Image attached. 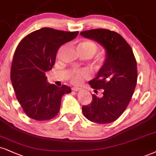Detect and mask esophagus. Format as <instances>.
<instances>
[{"label":"esophagus","mask_w":156,"mask_h":156,"mask_svg":"<svg viewBox=\"0 0 156 156\" xmlns=\"http://www.w3.org/2000/svg\"><path fill=\"white\" fill-rule=\"evenodd\" d=\"M72 90H74V91H79V90H80V88L76 87H73Z\"/></svg>","instance_id":"34e87169"}]
</instances>
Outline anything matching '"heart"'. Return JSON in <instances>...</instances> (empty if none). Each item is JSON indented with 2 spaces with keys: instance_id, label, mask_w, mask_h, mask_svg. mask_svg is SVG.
Listing matches in <instances>:
<instances>
[{
  "instance_id": "heart-1",
  "label": "heart",
  "mask_w": 156,
  "mask_h": 156,
  "mask_svg": "<svg viewBox=\"0 0 156 156\" xmlns=\"http://www.w3.org/2000/svg\"><path fill=\"white\" fill-rule=\"evenodd\" d=\"M98 47L95 43L90 40H83L78 45V51H83L90 53L93 56L97 53ZM105 58H99V61L101 63L104 62ZM91 76V73L87 69H73L69 72V77L72 83L79 84L82 82L84 79H88Z\"/></svg>"
}]
</instances>
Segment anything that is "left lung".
<instances>
[{
	"instance_id": "left-lung-1",
	"label": "left lung",
	"mask_w": 156,
	"mask_h": 156,
	"mask_svg": "<svg viewBox=\"0 0 156 156\" xmlns=\"http://www.w3.org/2000/svg\"><path fill=\"white\" fill-rule=\"evenodd\" d=\"M95 40L106 51V58L97 76L89 82L95 93L89 105H82L83 115L90 122L108 124L118 119L126 110L137 85V61L132 48L121 34L106 29L80 32Z\"/></svg>"
}]
</instances>
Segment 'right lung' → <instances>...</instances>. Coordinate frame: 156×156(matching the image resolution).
I'll return each mask as SVG.
<instances>
[{
    "label": "right lung",
    "mask_w": 156,
    "mask_h": 156,
    "mask_svg": "<svg viewBox=\"0 0 156 156\" xmlns=\"http://www.w3.org/2000/svg\"><path fill=\"white\" fill-rule=\"evenodd\" d=\"M79 32H64L43 27L21 40L13 57L11 80L16 99L28 117L36 121L53 119L59 112L64 94L72 90L47 82L45 72L55 64L58 50L77 36Z\"/></svg>",
    "instance_id": "obj_1"
}]
</instances>
